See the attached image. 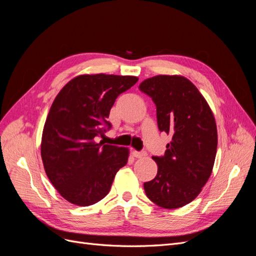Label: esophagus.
Returning <instances> with one entry per match:
<instances>
[{
  "label": "esophagus",
  "instance_id": "obj_1",
  "mask_svg": "<svg viewBox=\"0 0 256 256\" xmlns=\"http://www.w3.org/2000/svg\"><path fill=\"white\" fill-rule=\"evenodd\" d=\"M132 154H134V157H136V158H142V157L146 156V152H145L134 150V152H132Z\"/></svg>",
  "mask_w": 256,
  "mask_h": 256
}]
</instances>
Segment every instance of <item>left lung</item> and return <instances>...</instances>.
<instances>
[{"label": "left lung", "mask_w": 256, "mask_h": 256, "mask_svg": "<svg viewBox=\"0 0 256 256\" xmlns=\"http://www.w3.org/2000/svg\"><path fill=\"white\" fill-rule=\"evenodd\" d=\"M157 108L161 132L171 134L164 156H154L158 172L144 182L147 198L174 209L192 202L212 172L218 134L214 114L196 85L182 76L160 74L140 86Z\"/></svg>", "instance_id": "8db88e82"}]
</instances>
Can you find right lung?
<instances>
[{
	"label": "right lung",
	"mask_w": 256,
	"mask_h": 256,
	"mask_svg": "<svg viewBox=\"0 0 256 256\" xmlns=\"http://www.w3.org/2000/svg\"><path fill=\"white\" fill-rule=\"evenodd\" d=\"M138 82L136 76L82 74L69 81L54 99L44 122L42 159L60 194L78 206H90L109 193L129 150L97 142L111 124L115 99Z\"/></svg>",
	"instance_id": "add662e5"
}]
</instances>
